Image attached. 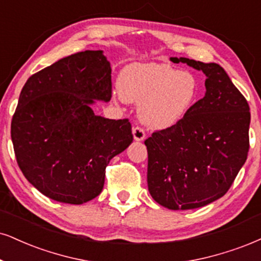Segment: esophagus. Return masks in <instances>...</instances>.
<instances>
[{
  "label": "esophagus",
  "mask_w": 261,
  "mask_h": 261,
  "mask_svg": "<svg viewBox=\"0 0 261 261\" xmlns=\"http://www.w3.org/2000/svg\"><path fill=\"white\" fill-rule=\"evenodd\" d=\"M133 137L137 141H141L145 139V132L141 127H134L133 128Z\"/></svg>",
  "instance_id": "1"
}]
</instances>
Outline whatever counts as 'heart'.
Instances as JSON below:
<instances>
[{
    "instance_id": "obj_1",
    "label": "heart",
    "mask_w": 261,
    "mask_h": 261,
    "mask_svg": "<svg viewBox=\"0 0 261 261\" xmlns=\"http://www.w3.org/2000/svg\"><path fill=\"white\" fill-rule=\"evenodd\" d=\"M122 99L139 104L140 121L153 129L178 124L198 98V79L168 64H133L121 72Z\"/></svg>"
}]
</instances>
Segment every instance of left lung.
Here are the masks:
<instances>
[{
    "label": "left lung",
    "instance_id": "1",
    "mask_svg": "<svg viewBox=\"0 0 261 261\" xmlns=\"http://www.w3.org/2000/svg\"><path fill=\"white\" fill-rule=\"evenodd\" d=\"M170 60L203 71L205 95L178 124L145 140L147 186L159 204L185 211L212 203L231 188L248 156L250 112L220 65Z\"/></svg>",
    "mask_w": 261,
    "mask_h": 261
}]
</instances>
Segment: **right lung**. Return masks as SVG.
Wrapping results in <instances>:
<instances>
[{"label": "right lung", "instance_id": "1", "mask_svg": "<svg viewBox=\"0 0 261 261\" xmlns=\"http://www.w3.org/2000/svg\"><path fill=\"white\" fill-rule=\"evenodd\" d=\"M111 66L102 50L63 58L22 87L11 136L19 168L54 201L82 204L101 192L105 168L133 141L128 118L96 116L111 99Z\"/></svg>", "mask_w": 261, "mask_h": 261}]
</instances>
